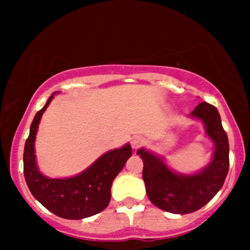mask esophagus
I'll return each mask as SVG.
<instances>
[{"label": "esophagus", "mask_w": 250, "mask_h": 250, "mask_svg": "<svg viewBox=\"0 0 250 250\" xmlns=\"http://www.w3.org/2000/svg\"><path fill=\"white\" fill-rule=\"evenodd\" d=\"M145 143L146 141L142 136H134L133 139H131V147L134 149H139L140 147H142Z\"/></svg>", "instance_id": "obj_1"}]
</instances>
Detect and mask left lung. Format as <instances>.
<instances>
[{"instance_id":"8db88e82","label":"left lung","mask_w":250,"mask_h":250,"mask_svg":"<svg viewBox=\"0 0 250 250\" xmlns=\"http://www.w3.org/2000/svg\"><path fill=\"white\" fill-rule=\"evenodd\" d=\"M191 116L202 120L206 130L215 143L214 159L207 168L191 176L174 174L159 157L139 149L143 161L142 177L151 203L173 214H189L199 210L222 188L229 170L228 136L221 123L217 109L201 102Z\"/></svg>"}]
</instances>
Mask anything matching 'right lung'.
Here are the masks:
<instances>
[{
	"instance_id": "obj_1",
	"label": "right lung",
	"mask_w": 250,
	"mask_h": 250,
	"mask_svg": "<svg viewBox=\"0 0 250 250\" xmlns=\"http://www.w3.org/2000/svg\"><path fill=\"white\" fill-rule=\"evenodd\" d=\"M51 99L53 95L31 122L23 153L25 182L33 196L57 216L68 220L93 216L108 207L111 183L131 156V147L127 145L108 151L77 176L63 180L43 176L36 167L34 142L40 120Z\"/></svg>"
}]
</instances>
